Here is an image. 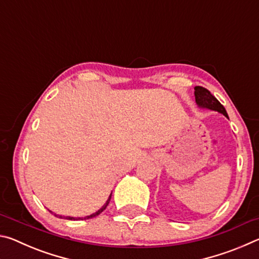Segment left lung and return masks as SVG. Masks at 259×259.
Returning <instances> with one entry per match:
<instances>
[{
	"label": "left lung",
	"mask_w": 259,
	"mask_h": 259,
	"mask_svg": "<svg viewBox=\"0 0 259 259\" xmlns=\"http://www.w3.org/2000/svg\"><path fill=\"white\" fill-rule=\"evenodd\" d=\"M194 95H195V102L198 104V106L201 108H208L211 111H216L218 113H222L223 115L229 117L226 113L225 107L218 102L216 97L210 94V91L205 89L203 87H195L194 88Z\"/></svg>",
	"instance_id": "left-lung-1"
}]
</instances>
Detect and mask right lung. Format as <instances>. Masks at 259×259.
I'll use <instances>...</instances> for the list:
<instances>
[{"instance_id": "right-lung-1", "label": "right lung", "mask_w": 259, "mask_h": 259, "mask_svg": "<svg viewBox=\"0 0 259 259\" xmlns=\"http://www.w3.org/2000/svg\"><path fill=\"white\" fill-rule=\"evenodd\" d=\"M111 198H112V193H111V195L108 196V199H107V201H106V203H105L102 208H100L99 210H97V211L96 212H94L93 214H90V216H85V217H69V216H66V217H63V216H59V214H56V213H54L52 211H50L51 213H54L56 217H59V218H65V219H69V221H83V219H90V218H94V217H96V216H98L99 213H102L105 209H106V207L108 205V203H109V201H111Z\"/></svg>"}]
</instances>
